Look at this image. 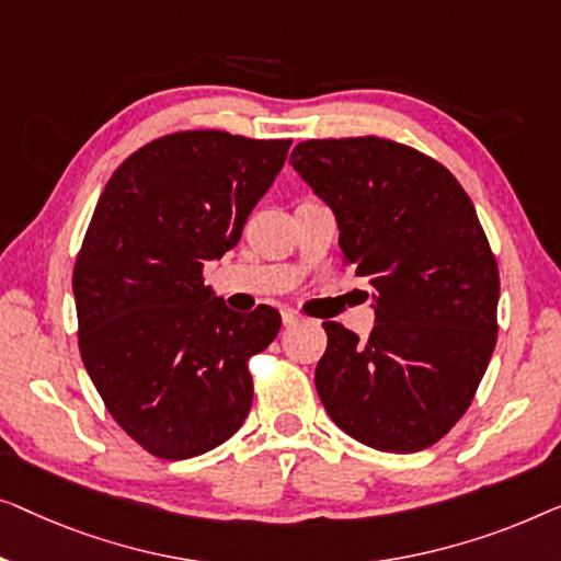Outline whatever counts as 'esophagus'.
<instances>
[{
    "label": "esophagus",
    "instance_id": "1",
    "mask_svg": "<svg viewBox=\"0 0 561 561\" xmlns=\"http://www.w3.org/2000/svg\"><path fill=\"white\" fill-rule=\"evenodd\" d=\"M282 322L284 328H295L299 322H305V318L297 310H282Z\"/></svg>",
    "mask_w": 561,
    "mask_h": 561
}]
</instances>
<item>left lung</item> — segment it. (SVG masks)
Segmentation results:
<instances>
[{
    "mask_svg": "<svg viewBox=\"0 0 561 561\" xmlns=\"http://www.w3.org/2000/svg\"><path fill=\"white\" fill-rule=\"evenodd\" d=\"M289 164L374 287L366 343L322 322V407L363 445L420 453L465 414L495 348L501 282L478 213L453 172L389 139L299 141Z\"/></svg>",
    "mask_w": 561,
    "mask_h": 561,
    "instance_id": "obj_1",
    "label": "left lung"
}]
</instances>
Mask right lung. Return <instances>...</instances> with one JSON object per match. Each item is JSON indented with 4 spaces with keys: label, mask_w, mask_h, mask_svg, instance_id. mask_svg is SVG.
<instances>
[{
    "label": "right lung",
    "mask_w": 561,
    "mask_h": 561,
    "mask_svg": "<svg viewBox=\"0 0 561 561\" xmlns=\"http://www.w3.org/2000/svg\"><path fill=\"white\" fill-rule=\"evenodd\" d=\"M289 145L170 134L126 157L93 210L73 270L78 348L108 414L164 460L224 445L251 409L249 358L282 318L228 310L203 266L239 243Z\"/></svg>",
    "instance_id": "add662e5"
}]
</instances>
